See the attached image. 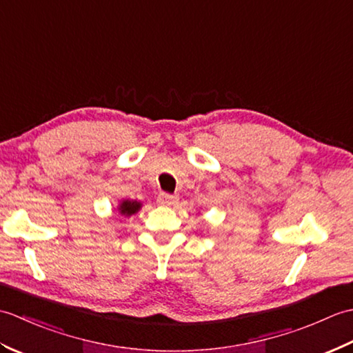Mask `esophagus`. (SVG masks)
Masks as SVG:
<instances>
[{"instance_id":"34e87169","label":"esophagus","mask_w":353,"mask_h":353,"mask_svg":"<svg viewBox=\"0 0 353 353\" xmlns=\"http://www.w3.org/2000/svg\"><path fill=\"white\" fill-rule=\"evenodd\" d=\"M177 201V197L172 196V194H167V192H162L159 197H157V203L162 205V206H171L174 205Z\"/></svg>"}]
</instances>
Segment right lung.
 Listing matches in <instances>:
<instances>
[{
    "label": "right lung",
    "mask_w": 353,
    "mask_h": 353,
    "mask_svg": "<svg viewBox=\"0 0 353 353\" xmlns=\"http://www.w3.org/2000/svg\"><path fill=\"white\" fill-rule=\"evenodd\" d=\"M139 208H141V203H138V201L125 200V201H123L121 206H119V212H121L123 215H132L134 212H138Z\"/></svg>",
    "instance_id": "add662e5"
}]
</instances>
